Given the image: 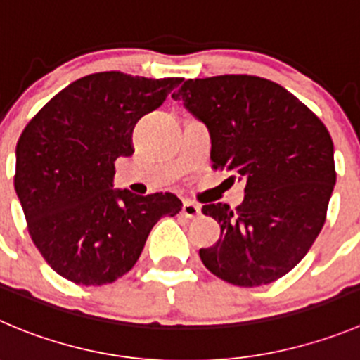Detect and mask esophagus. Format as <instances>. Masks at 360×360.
<instances>
[{"label":"esophagus","instance_id":"obj_1","mask_svg":"<svg viewBox=\"0 0 360 360\" xmlns=\"http://www.w3.org/2000/svg\"><path fill=\"white\" fill-rule=\"evenodd\" d=\"M183 214L186 218H199L200 217V206L193 202H184L183 204Z\"/></svg>","mask_w":360,"mask_h":360}]
</instances>
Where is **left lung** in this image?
<instances>
[{"label": "left lung", "instance_id": "8db88e82", "mask_svg": "<svg viewBox=\"0 0 360 360\" xmlns=\"http://www.w3.org/2000/svg\"><path fill=\"white\" fill-rule=\"evenodd\" d=\"M172 97L210 129L213 169L245 179L236 210L202 207L220 224V240L199 250L204 266L241 288L277 281L304 259L327 218L330 133L284 86L248 74L186 79Z\"/></svg>", "mask_w": 360, "mask_h": 360}]
</instances>
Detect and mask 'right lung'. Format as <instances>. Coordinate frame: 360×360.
<instances>
[{
    "mask_svg": "<svg viewBox=\"0 0 360 360\" xmlns=\"http://www.w3.org/2000/svg\"><path fill=\"white\" fill-rule=\"evenodd\" d=\"M181 82L120 70L89 74L44 104L19 136L13 186L28 233L67 281L103 286L122 277L154 224L183 207L172 193L113 190L115 160L134 153V124Z\"/></svg>",
    "mask_w": 360,
    "mask_h": 360,
    "instance_id": "1",
    "label": "right lung"
}]
</instances>
